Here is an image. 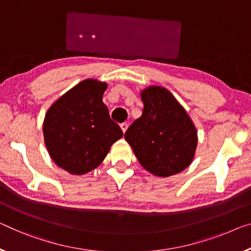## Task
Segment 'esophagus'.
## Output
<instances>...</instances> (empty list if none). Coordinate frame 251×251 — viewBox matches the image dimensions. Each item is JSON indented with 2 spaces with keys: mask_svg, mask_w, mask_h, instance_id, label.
<instances>
[{
  "mask_svg": "<svg viewBox=\"0 0 251 251\" xmlns=\"http://www.w3.org/2000/svg\"><path fill=\"white\" fill-rule=\"evenodd\" d=\"M120 126H121V129H122V131H123V133H126V129H128V123L123 122V123H121V125H120Z\"/></svg>",
  "mask_w": 251,
  "mask_h": 251,
  "instance_id": "34e87169",
  "label": "esophagus"
}]
</instances>
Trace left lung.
<instances>
[{
  "instance_id": "obj_1",
  "label": "left lung",
  "mask_w": 251,
  "mask_h": 251,
  "mask_svg": "<svg viewBox=\"0 0 251 251\" xmlns=\"http://www.w3.org/2000/svg\"><path fill=\"white\" fill-rule=\"evenodd\" d=\"M140 96L144 111L126 130V140L147 172L158 177L178 174L194 159V123L167 88L148 86Z\"/></svg>"
}]
</instances>
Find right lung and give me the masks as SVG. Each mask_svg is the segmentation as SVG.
Returning <instances> with one entry per match:
<instances>
[{"mask_svg": "<svg viewBox=\"0 0 251 251\" xmlns=\"http://www.w3.org/2000/svg\"><path fill=\"white\" fill-rule=\"evenodd\" d=\"M107 84L87 78L51 104L46 113L44 139L49 156L69 174L84 175L101 165L121 139L102 98Z\"/></svg>", "mask_w": 251, "mask_h": 251, "instance_id": "obj_1", "label": "right lung"}]
</instances>
